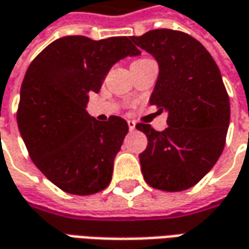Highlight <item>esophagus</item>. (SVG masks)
<instances>
[{
	"mask_svg": "<svg viewBox=\"0 0 249 249\" xmlns=\"http://www.w3.org/2000/svg\"><path fill=\"white\" fill-rule=\"evenodd\" d=\"M135 121H131V120H129V121H128V126H129V129H131V131H133V129H135Z\"/></svg>",
	"mask_w": 249,
	"mask_h": 249,
	"instance_id": "1",
	"label": "esophagus"
}]
</instances>
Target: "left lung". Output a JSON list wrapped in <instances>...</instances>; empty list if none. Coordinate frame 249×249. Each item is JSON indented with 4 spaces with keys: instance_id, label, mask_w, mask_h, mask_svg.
I'll use <instances>...</instances> for the list:
<instances>
[{
    "instance_id": "8db88e82",
    "label": "left lung",
    "mask_w": 249,
    "mask_h": 249,
    "mask_svg": "<svg viewBox=\"0 0 249 249\" xmlns=\"http://www.w3.org/2000/svg\"><path fill=\"white\" fill-rule=\"evenodd\" d=\"M159 63L150 105L167 111L168 128L159 132L138 124L147 136L142 174L164 192L193 187L220 157L230 123V102L218 65L201 42L182 31L159 29L132 37Z\"/></svg>"
}]
</instances>
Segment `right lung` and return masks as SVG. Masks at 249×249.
Listing matches in <instances>:
<instances>
[{"label": "right lung", "instance_id": "add662e5", "mask_svg": "<svg viewBox=\"0 0 249 249\" xmlns=\"http://www.w3.org/2000/svg\"><path fill=\"white\" fill-rule=\"evenodd\" d=\"M141 55L132 37L93 39L67 36L49 44L29 66L20 89L18 126L36 167L63 192L89 196L111 180L128 124L87 111L110 69Z\"/></svg>", "mask_w": 249, "mask_h": 249}]
</instances>
